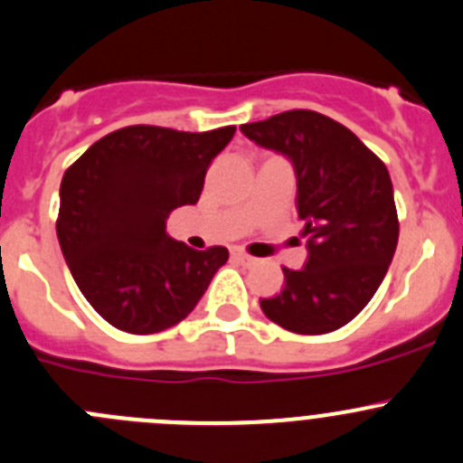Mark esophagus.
<instances>
[{
	"instance_id": "esophagus-1",
	"label": "esophagus",
	"mask_w": 463,
	"mask_h": 463,
	"mask_svg": "<svg viewBox=\"0 0 463 463\" xmlns=\"http://www.w3.org/2000/svg\"><path fill=\"white\" fill-rule=\"evenodd\" d=\"M232 258H235V260H240V262H241V264H246V267H250V264H255V262H258V260H255L253 255L244 253V250H232Z\"/></svg>"
}]
</instances>
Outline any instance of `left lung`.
I'll use <instances>...</instances> for the list:
<instances>
[{"mask_svg":"<svg viewBox=\"0 0 463 463\" xmlns=\"http://www.w3.org/2000/svg\"><path fill=\"white\" fill-rule=\"evenodd\" d=\"M241 133L294 163L307 237L305 267H282L285 287L260 307L296 335L339 330L373 298L396 253L401 223L387 167L351 128L314 110L241 124Z\"/></svg>","mask_w":463,"mask_h":463,"instance_id":"1","label":"left lung"}]
</instances>
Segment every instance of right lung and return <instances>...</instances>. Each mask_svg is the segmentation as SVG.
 Instances as JSON below:
<instances>
[{
    "instance_id": "add662e5",
    "label": "right lung",
    "mask_w": 463,
    "mask_h": 463,
    "mask_svg": "<svg viewBox=\"0 0 463 463\" xmlns=\"http://www.w3.org/2000/svg\"><path fill=\"white\" fill-rule=\"evenodd\" d=\"M235 127L205 133L119 128L94 142L61 183L58 241L74 282L118 330L154 335L196 307L226 246L194 250L167 235V219L194 205L214 156Z\"/></svg>"
}]
</instances>
